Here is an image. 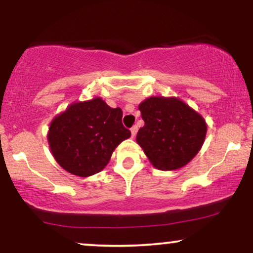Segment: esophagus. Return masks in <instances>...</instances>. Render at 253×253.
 <instances>
[{"label": "esophagus", "mask_w": 253, "mask_h": 253, "mask_svg": "<svg viewBox=\"0 0 253 253\" xmlns=\"http://www.w3.org/2000/svg\"><path fill=\"white\" fill-rule=\"evenodd\" d=\"M136 132H138V127L136 126H133L132 128H130V133H132V136L134 138V136L136 135Z\"/></svg>", "instance_id": "1"}]
</instances>
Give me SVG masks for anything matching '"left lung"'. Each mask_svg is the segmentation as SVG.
I'll return each mask as SVG.
<instances>
[{
    "label": "left lung",
    "instance_id": "8db88e82",
    "mask_svg": "<svg viewBox=\"0 0 253 253\" xmlns=\"http://www.w3.org/2000/svg\"><path fill=\"white\" fill-rule=\"evenodd\" d=\"M139 110L145 125L138 130L136 143L157 169L183 168L201 150L207 124L179 98L149 97Z\"/></svg>",
    "mask_w": 253,
    "mask_h": 253
}]
</instances>
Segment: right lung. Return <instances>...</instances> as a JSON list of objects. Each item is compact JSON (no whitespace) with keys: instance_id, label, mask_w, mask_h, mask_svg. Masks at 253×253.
I'll return each instance as SVG.
<instances>
[{"instance_id":"obj_1","label":"right lung","mask_w":253,"mask_h":253,"mask_svg":"<svg viewBox=\"0 0 253 253\" xmlns=\"http://www.w3.org/2000/svg\"><path fill=\"white\" fill-rule=\"evenodd\" d=\"M123 110L101 97L75 102L52 120L47 140L57 163L72 175L88 177L108 164L113 151L130 136Z\"/></svg>"}]
</instances>
